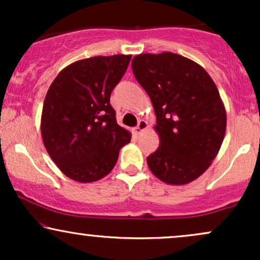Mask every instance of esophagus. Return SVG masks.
<instances>
[{
    "label": "esophagus",
    "instance_id": "obj_1",
    "mask_svg": "<svg viewBox=\"0 0 260 260\" xmlns=\"http://www.w3.org/2000/svg\"><path fill=\"white\" fill-rule=\"evenodd\" d=\"M147 128H148L147 121H145V120H140V121L138 122V124H137V127L133 128V134H134V136H136V137H138L139 134L142 133L144 129H147Z\"/></svg>",
    "mask_w": 260,
    "mask_h": 260
}]
</instances>
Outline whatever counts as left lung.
<instances>
[{"instance_id": "left-lung-1", "label": "left lung", "mask_w": 260, "mask_h": 260, "mask_svg": "<svg viewBox=\"0 0 260 260\" xmlns=\"http://www.w3.org/2000/svg\"><path fill=\"white\" fill-rule=\"evenodd\" d=\"M132 71L156 115L160 145L147 157L149 169L169 184L189 183L210 166L225 136L215 83L198 63L172 52L136 56Z\"/></svg>"}]
</instances>
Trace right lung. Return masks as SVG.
<instances>
[{"mask_svg":"<svg viewBox=\"0 0 260 260\" xmlns=\"http://www.w3.org/2000/svg\"><path fill=\"white\" fill-rule=\"evenodd\" d=\"M131 55L96 56L70 64L47 90L41 136L47 153L66 176L94 182L116 165L131 134L116 121L110 96Z\"/></svg>","mask_w":260,"mask_h":260,"instance_id":"obj_1","label":"right lung"}]
</instances>
